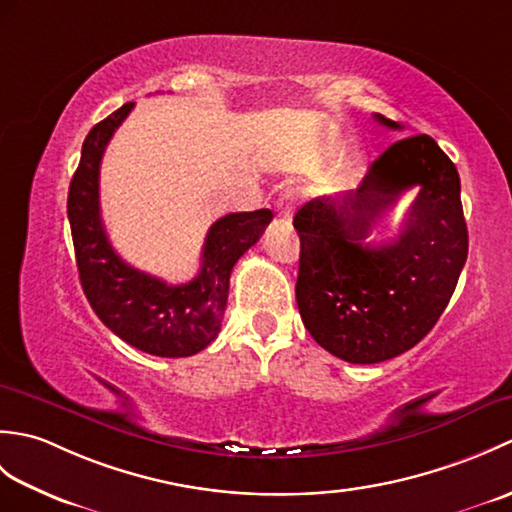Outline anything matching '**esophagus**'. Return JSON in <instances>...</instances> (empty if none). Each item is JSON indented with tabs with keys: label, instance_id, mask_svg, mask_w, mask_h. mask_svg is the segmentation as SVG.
Segmentation results:
<instances>
[{
	"label": "esophagus",
	"instance_id": "1",
	"mask_svg": "<svg viewBox=\"0 0 512 512\" xmlns=\"http://www.w3.org/2000/svg\"><path fill=\"white\" fill-rule=\"evenodd\" d=\"M295 202H297V191L295 189H286L284 193L279 195L277 211H279V217L284 222L292 220V209H295Z\"/></svg>",
	"mask_w": 512,
	"mask_h": 512
}]
</instances>
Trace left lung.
<instances>
[{
	"mask_svg": "<svg viewBox=\"0 0 512 512\" xmlns=\"http://www.w3.org/2000/svg\"><path fill=\"white\" fill-rule=\"evenodd\" d=\"M413 186L419 195L401 235L363 245ZM292 224L301 239L295 292L303 325L347 363L389 361L420 343L449 306L469 253L458 169L427 134L400 138L374 160L361 187L306 202Z\"/></svg>",
	"mask_w": 512,
	"mask_h": 512,
	"instance_id": "8db88e82",
	"label": "left lung"
}]
</instances>
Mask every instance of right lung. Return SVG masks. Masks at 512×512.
<instances>
[{"label":"right lung","mask_w":512,"mask_h":512,"mask_svg":"<svg viewBox=\"0 0 512 512\" xmlns=\"http://www.w3.org/2000/svg\"><path fill=\"white\" fill-rule=\"evenodd\" d=\"M134 103H125L90 129L68 193V220L85 297L107 328L140 352L182 358L215 341L237 259L257 244L273 220L268 209L228 213L206 233L200 273L171 286L129 266L107 239L99 204L103 151Z\"/></svg>","instance_id":"add662e5"}]
</instances>
